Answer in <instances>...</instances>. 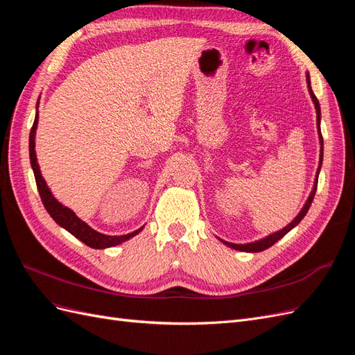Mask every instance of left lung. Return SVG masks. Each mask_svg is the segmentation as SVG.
Returning <instances> with one entry per match:
<instances>
[{
	"label": "left lung",
	"instance_id": "1",
	"mask_svg": "<svg viewBox=\"0 0 355 355\" xmlns=\"http://www.w3.org/2000/svg\"><path fill=\"white\" fill-rule=\"evenodd\" d=\"M308 89H309L311 98H313V102H314V105H315V111H317V125H318L320 142H321V154H320V167H321V163H323V136H321V130H320V103H318V99L315 98V94H314L313 89H311L309 75H308ZM320 167H318V170H317V178H315V182H314V189H313V192H311L309 198L306 200V202H305L304 209L300 210V213H299L297 216L293 219V222H292V223H288L287 227H286V228H283L282 231H278V232H275V234L268 235L266 239H263V240H259V241H254V243H249V244H234V243H227V241H223V243L227 244V245H230V247H232V249H235V250H241V252H252V253H254V252H262V250L268 249V247H271V245H272V244H275L278 240L283 239L284 235H286V234H287L290 230H293V228L296 227V225H297L300 220L304 219L305 214L308 213V210H309V207H311V202H313V200H314V196H315V191H317V184H318V173H320Z\"/></svg>",
	"mask_w": 355,
	"mask_h": 355
}]
</instances>
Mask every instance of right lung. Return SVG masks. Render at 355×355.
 Wrapping results in <instances>:
<instances>
[{"mask_svg":"<svg viewBox=\"0 0 355 355\" xmlns=\"http://www.w3.org/2000/svg\"><path fill=\"white\" fill-rule=\"evenodd\" d=\"M38 108V105H37ZM38 124V112L35 115L34 124H32L31 133H29V158H31V166L32 170H34L35 175V182H37V188L40 192V197L42 204H44L46 210L49 211L50 216L55 219L58 225H60L62 228H65L68 232H71L73 237H77L80 241L84 244H87L92 249H106V247H112L116 244H121L123 241H127L128 239L135 237L137 232H141L142 228L136 230L135 232L125 234V235H105L98 231H94L90 228L87 223L83 222L80 218H77L71 209L62 206V204L51 196L50 189L47 188L44 179H42L40 173V167L37 163V155H35V128Z\"/></svg>","mask_w":355,"mask_h":355,"instance_id":"obj_1","label":"right lung"}]
</instances>
